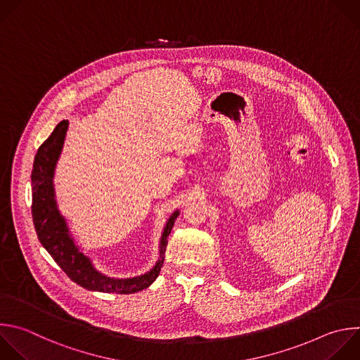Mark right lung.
<instances>
[{"label":"right lung","instance_id":"add662e5","mask_svg":"<svg viewBox=\"0 0 360 360\" xmlns=\"http://www.w3.org/2000/svg\"><path fill=\"white\" fill-rule=\"evenodd\" d=\"M68 120L60 122L53 133L39 147L34 168H32V219L41 245L52 256L56 264L66 273V276L90 291L114 292V294H134L148 288L158 277L164 253L167 249V237L169 236L179 210L174 212L168 219L160 245V260L148 273L133 278H111L94 269L91 260L83 255L76 246L73 237L69 233L65 217L60 214L53 189L55 167L62 153L65 136L68 131Z\"/></svg>","mask_w":360,"mask_h":360}]
</instances>
